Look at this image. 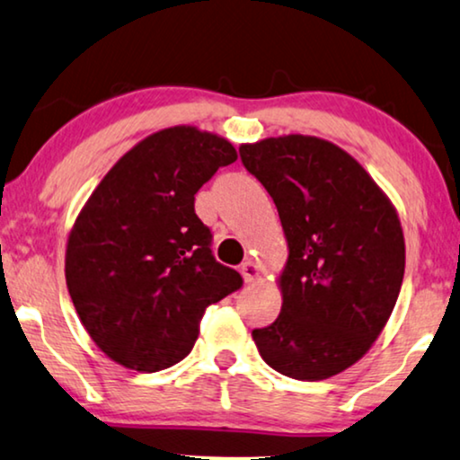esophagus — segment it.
<instances>
[{
    "label": "esophagus",
    "mask_w": 460,
    "mask_h": 460,
    "mask_svg": "<svg viewBox=\"0 0 460 460\" xmlns=\"http://www.w3.org/2000/svg\"><path fill=\"white\" fill-rule=\"evenodd\" d=\"M240 271H242L243 281H246V284H252V281L259 279V267H256V262H252V261L243 262Z\"/></svg>",
    "instance_id": "1"
}]
</instances>
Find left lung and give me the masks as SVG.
Wrapping results in <instances>:
<instances>
[{"mask_svg": "<svg viewBox=\"0 0 460 460\" xmlns=\"http://www.w3.org/2000/svg\"><path fill=\"white\" fill-rule=\"evenodd\" d=\"M246 170L279 212L288 262L281 314L252 330L261 358L296 381L358 362L387 323L406 267L395 208L355 159L303 134L242 145Z\"/></svg>", "mask_w": 460, "mask_h": 460, "instance_id": "8db88e82", "label": "left lung"}]
</instances>
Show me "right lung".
<instances>
[{
  "instance_id": "add662e5",
  "label": "right lung",
  "mask_w": 460,
  "mask_h": 460,
  "mask_svg": "<svg viewBox=\"0 0 460 460\" xmlns=\"http://www.w3.org/2000/svg\"><path fill=\"white\" fill-rule=\"evenodd\" d=\"M235 159L217 134L166 128L132 146L85 201L66 242V288L113 362L138 372L179 364L206 307L242 288L195 214L199 187Z\"/></svg>"
}]
</instances>
